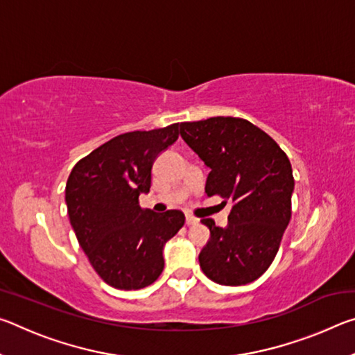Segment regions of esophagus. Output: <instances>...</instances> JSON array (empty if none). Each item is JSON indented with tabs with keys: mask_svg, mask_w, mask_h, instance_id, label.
I'll list each match as a JSON object with an SVG mask.
<instances>
[{
	"mask_svg": "<svg viewBox=\"0 0 355 355\" xmlns=\"http://www.w3.org/2000/svg\"><path fill=\"white\" fill-rule=\"evenodd\" d=\"M197 222H199V219L194 218V216L186 214V225H194V224H197Z\"/></svg>",
	"mask_w": 355,
	"mask_h": 355,
	"instance_id": "obj_1",
	"label": "esophagus"
}]
</instances>
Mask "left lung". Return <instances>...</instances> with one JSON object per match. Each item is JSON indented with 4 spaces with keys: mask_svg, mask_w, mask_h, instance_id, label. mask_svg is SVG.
I'll return each instance as SVG.
<instances>
[{
    "mask_svg": "<svg viewBox=\"0 0 355 355\" xmlns=\"http://www.w3.org/2000/svg\"><path fill=\"white\" fill-rule=\"evenodd\" d=\"M180 135L211 169L207 194L232 202L225 228L202 219L211 235L199 255L202 271L219 285L250 284L271 266L291 219L290 159L271 136L245 119L183 122Z\"/></svg>",
    "mask_w": 355,
    "mask_h": 355,
    "instance_id": "1",
    "label": "left lung"
}]
</instances>
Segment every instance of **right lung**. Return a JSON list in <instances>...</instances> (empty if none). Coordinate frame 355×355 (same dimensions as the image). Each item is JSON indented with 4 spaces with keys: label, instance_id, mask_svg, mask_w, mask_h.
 Returning a JSON list of instances; mask_svg holds the SVG:
<instances>
[{
    "label": "right lung",
    "instance_id": "1",
    "mask_svg": "<svg viewBox=\"0 0 355 355\" xmlns=\"http://www.w3.org/2000/svg\"><path fill=\"white\" fill-rule=\"evenodd\" d=\"M180 123L119 135L78 161L65 184V203L81 249L107 285L141 290L164 268L163 249L184 214L139 207L152 184V166L178 139Z\"/></svg>",
    "mask_w": 355,
    "mask_h": 355
}]
</instances>
